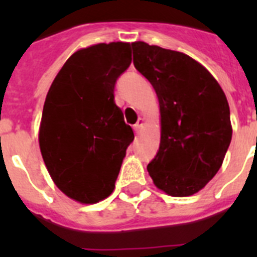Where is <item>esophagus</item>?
<instances>
[{"label": "esophagus", "mask_w": 257, "mask_h": 257, "mask_svg": "<svg viewBox=\"0 0 257 257\" xmlns=\"http://www.w3.org/2000/svg\"><path fill=\"white\" fill-rule=\"evenodd\" d=\"M143 123H144V122H143V119H142V118H140L139 121H138L135 124H134V130H135L136 133H139V130L143 127Z\"/></svg>", "instance_id": "1"}]
</instances>
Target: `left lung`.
I'll list each match as a JSON object with an SVG mask.
<instances>
[{"mask_svg": "<svg viewBox=\"0 0 257 257\" xmlns=\"http://www.w3.org/2000/svg\"><path fill=\"white\" fill-rule=\"evenodd\" d=\"M134 65L156 90L161 143L148 172L172 197L192 196L216 175L231 140L230 110L217 81L183 52L131 44Z\"/></svg>", "mask_w": 257, "mask_h": 257, "instance_id": "8db88e82", "label": "left lung"}]
</instances>
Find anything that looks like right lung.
I'll use <instances>...</instances> for the list:
<instances>
[{"label": "right lung", "mask_w": 257, "mask_h": 257, "mask_svg": "<svg viewBox=\"0 0 257 257\" xmlns=\"http://www.w3.org/2000/svg\"><path fill=\"white\" fill-rule=\"evenodd\" d=\"M131 64V45L78 50L55 77L45 100L40 148L61 192L96 203L113 192L134 131L114 103L118 77Z\"/></svg>", "instance_id": "right-lung-1"}]
</instances>
